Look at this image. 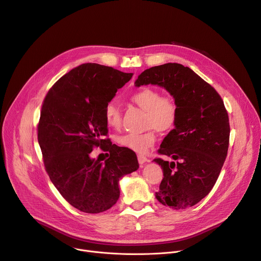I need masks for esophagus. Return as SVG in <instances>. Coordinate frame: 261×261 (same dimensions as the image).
<instances>
[{"instance_id": "34e87169", "label": "esophagus", "mask_w": 261, "mask_h": 261, "mask_svg": "<svg viewBox=\"0 0 261 261\" xmlns=\"http://www.w3.org/2000/svg\"><path fill=\"white\" fill-rule=\"evenodd\" d=\"M137 160H138V163H140V165H145L146 163L149 162L146 156L142 155V154H138L137 155Z\"/></svg>"}]
</instances>
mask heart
<instances>
[{"label":"heart","mask_w":261,"mask_h":261,"mask_svg":"<svg viewBox=\"0 0 261 261\" xmlns=\"http://www.w3.org/2000/svg\"><path fill=\"white\" fill-rule=\"evenodd\" d=\"M135 105L146 111L143 133H126L116 137V143L126 149L137 153H146L158 140L156 131L170 132L176 126L178 119V106L175 99L162 93L152 87H143L130 94ZM103 118L108 127L118 129L121 124V113L115 100H110L103 109Z\"/></svg>","instance_id":"heart-1"}]
</instances>
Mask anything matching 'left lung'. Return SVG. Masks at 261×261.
Masks as SVG:
<instances>
[{"label":"left lung","mask_w":261,"mask_h":261,"mask_svg":"<svg viewBox=\"0 0 261 261\" xmlns=\"http://www.w3.org/2000/svg\"><path fill=\"white\" fill-rule=\"evenodd\" d=\"M159 85L178 106L175 128L164 138L159 154L170 156L154 162L164 177L156 198L179 210L193 206L210 193L228 154L230 123L218 92L189 67L168 63L151 67L138 75L135 86Z\"/></svg>","instance_id":"obj_1"}]
</instances>
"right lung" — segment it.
Returning a JSON list of instances; mask_svg holds the SVG:
<instances>
[{
  "instance_id": "add662e5",
  "label": "right lung",
  "mask_w": 261,
  "mask_h": 261,
  "mask_svg": "<svg viewBox=\"0 0 261 261\" xmlns=\"http://www.w3.org/2000/svg\"><path fill=\"white\" fill-rule=\"evenodd\" d=\"M132 75L108 66L83 64L62 76L43 100L38 141L45 170L61 195L82 212L110 209L119 197V179L138 169L136 155H123L106 138L103 118L106 103ZM95 146L110 151L105 163L90 158Z\"/></svg>"
}]
</instances>
